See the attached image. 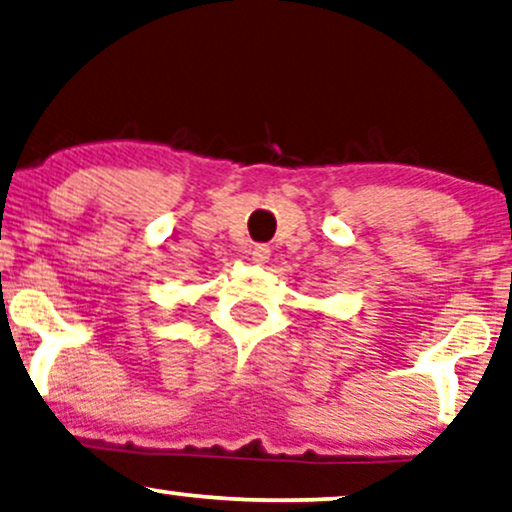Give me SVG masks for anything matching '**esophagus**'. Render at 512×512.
<instances>
[{"mask_svg":"<svg viewBox=\"0 0 512 512\" xmlns=\"http://www.w3.org/2000/svg\"><path fill=\"white\" fill-rule=\"evenodd\" d=\"M250 257H252V262H255V264H264L271 257V248H269V245H262V243L255 245V248L250 250Z\"/></svg>","mask_w":512,"mask_h":512,"instance_id":"obj_1","label":"esophagus"}]
</instances>
